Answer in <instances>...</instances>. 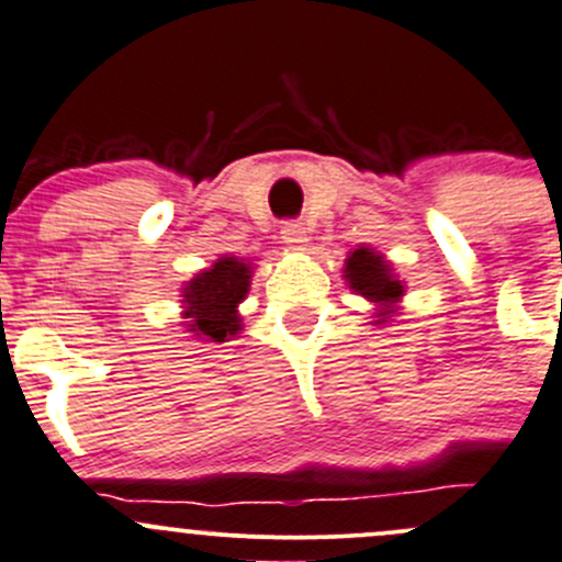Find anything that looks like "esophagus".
<instances>
[{
	"label": "esophagus",
	"mask_w": 562,
	"mask_h": 562,
	"mask_svg": "<svg viewBox=\"0 0 562 562\" xmlns=\"http://www.w3.org/2000/svg\"><path fill=\"white\" fill-rule=\"evenodd\" d=\"M281 240L286 243L289 248H294V251H303L308 237H305L303 224H297V221H286V224L281 226Z\"/></svg>",
	"instance_id": "obj_1"
}]
</instances>
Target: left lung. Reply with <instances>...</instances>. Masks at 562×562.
I'll return each instance as SVG.
<instances>
[{
  "mask_svg": "<svg viewBox=\"0 0 562 562\" xmlns=\"http://www.w3.org/2000/svg\"><path fill=\"white\" fill-rule=\"evenodd\" d=\"M344 279H347L349 289H355L366 300L380 305V311H376V325L387 319L393 305L404 294V283L393 276V268L387 265V259L382 254H376L374 248H355L349 254L347 265H344Z\"/></svg>",
  "mask_w": 562,
  "mask_h": 562,
  "instance_id": "obj_1",
  "label": "left lung"
}]
</instances>
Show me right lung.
I'll use <instances>...</instances> for the list:
<instances>
[{
	"label": "right lung",
	"mask_w": 562,
	"mask_h": 562,
	"mask_svg": "<svg viewBox=\"0 0 562 562\" xmlns=\"http://www.w3.org/2000/svg\"><path fill=\"white\" fill-rule=\"evenodd\" d=\"M251 286V265L237 257H221L182 286V319L188 330L204 341L224 344L240 333L237 305Z\"/></svg>",
	"instance_id": "add662e5"
}]
</instances>
